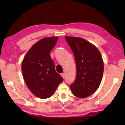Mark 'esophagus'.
<instances>
[{
    "label": "esophagus",
    "instance_id": "34e87169",
    "mask_svg": "<svg viewBox=\"0 0 125 125\" xmlns=\"http://www.w3.org/2000/svg\"><path fill=\"white\" fill-rule=\"evenodd\" d=\"M61 75L63 77V78H64H64H65V74L64 73H62L61 74Z\"/></svg>",
    "mask_w": 125,
    "mask_h": 125
}]
</instances>
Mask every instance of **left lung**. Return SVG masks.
<instances>
[{
	"label": "left lung",
	"mask_w": 125,
	"mask_h": 125,
	"mask_svg": "<svg viewBox=\"0 0 125 125\" xmlns=\"http://www.w3.org/2000/svg\"><path fill=\"white\" fill-rule=\"evenodd\" d=\"M65 40L73 52L77 67L76 79L71 89L78 98H86L98 89L102 80V57L98 48L85 40L69 36Z\"/></svg>",
	"instance_id": "left-lung-1"
}]
</instances>
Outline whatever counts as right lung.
<instances>
[{
    "instance_id": "obj_1",
    "label": "right lung",
    "mask_w": 125,
    "mask_h": 125,
    "mask_svg": "<svg viewBox=\"0 0 125 125\" xmlns=\"http://www.w3.org/2000/svg\"><path fill=\"white\" fill-rule=\"evenodd\" d=\"M58 37H46L33 45L25 55L21 66L27 86L33 94L41 99L51 96L63 79L55 70L50 52Z\"/></svg>"
}]
</instances>
